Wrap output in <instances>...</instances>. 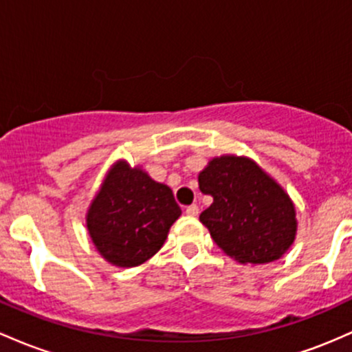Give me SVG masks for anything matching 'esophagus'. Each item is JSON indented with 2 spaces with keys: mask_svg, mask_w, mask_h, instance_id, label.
Segmentation results:
<instances>
[{
  "mask_svg": "<svg viewBox=\"0 0 352 352\" xmlns=\"http://www.w3.org/2000/svg\"><path fill=\"white\" fill-rule=\"evenodd\" d=\"M197 212H199V208H197V204H191V206L186 208V214L188 216H197Z\"/></svg>",
  "mask_w": 352,
  "mask_h": 352,
  "instance_id": "obj_1",
  "label": "esophagus"
}]
</instances>
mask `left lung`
Masks as SVG:
<instances>
[{"instance_id":"1","label":"left lung","mask_w":352,"mask_h":352,"mask_svg":"<svg viewBox=\"0 0 352 352\" xmlns=\"http://www.w3.org/2000/svg\"><path fill=\"white\" fill-rule=\"evenodd\" d=\"M199 189L212 196L199 221L228 256L243 264H264L289 250L296 234L294 206L254 161L214 157L199 175Z\"/></svg>"}]
</instances>
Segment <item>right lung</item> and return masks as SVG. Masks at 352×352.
<instances>
[{
	"label": "right lung",
	"mask_w": 352,
	"mask_h": 352,
	"mask_svg": "<svg viewBox=\"0 0 352 352\" xmlns=\"http://www.w3.org/2000/svg\"><path fill=\"white\" fill-rule=\"evenodd\" d=\"M179 216L171 189L120 161L94 197L86 223L102 258L133 267L161 250Z\"/></svg>",
	"instance_id": "obj_1"
}]
</instances>
